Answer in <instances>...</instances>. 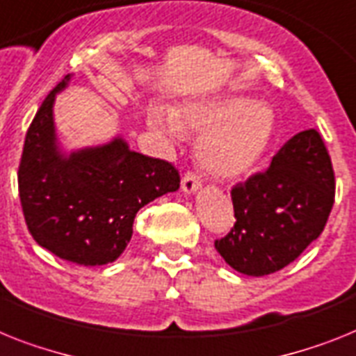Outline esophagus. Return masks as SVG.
I'll return each instance as SVG.
<instances>
[{"instance_id": "obj_1", "label": "esophagus", "mask_w": 356, "mask_h": 356, "mask_svg": "<svg viewBox=\"0 0 356 356\" xmlns=\"http://www.w3.org/2000/svg\"><path fill=\"white\" fill-rule=\"evenodd\" d=\"M200 185H202V181H200V176H196L195 172H191V171L185 172L184 178H181V189H184V193H187V195L195 193Z\"/></svg>"}]
</instances>
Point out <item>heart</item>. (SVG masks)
I'll return each mask as SVG.
<instances>
[{
  "instance_id": "1",
  "label": "heart",
  "mask_w": 356,
  "mask_h": 356,
  "mask_svg": "<svg viewBox=\"0 0 356 356\" xmlns=\"http://www.w3.org/2000/svg\"><path fill=\"white\" fill-rule=\"evenodd\" d=\"M151 123L169 134L202 131V167L220 178H234L252 169L266 154L275 132V113L264 102L227 96L191 102L176 108L172 116L154 108Z\"/></svg>"
}]
</instances>
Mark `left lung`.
Segmentation results:
<instances>
[{"instance_id":"left-lung-1","label":"left lung","mask_w":356,"mask_h":356,"mask_svg":"<svg viewBox=\"0 0 356 356\" xmlns=\"http://www.w3.org/2000/svg\"><path fill=\"white\" fill-rule=\"evenodd\" d=\"M234 227L214 242L229 266L249 277L271 275L300 257L324 231L334 204V172L315 129L291 138L231 191Z\"/></svg>"}]
</instances>
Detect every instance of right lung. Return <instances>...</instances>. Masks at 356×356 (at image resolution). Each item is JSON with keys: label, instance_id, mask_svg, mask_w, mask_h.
Wrapping results in <instances>:
<instances>
[{"label": "right lung", "instance_id": "right-lung-1", "mask_svg": "<svg viewBox=\"0 0 356 356\" xmlns=\"http://www.w3.org/2000/svg\"><path fill=\"white\" fill-rule=\"evenodd\" d=\"M49 92L23 145L17 189L25 224L41 248L79 266H104L125 251L143 205L180 187L172 163L131 151L122 138L65 156L56 142Z\"/></svg>", "mask_w": 356, "mask_h": 356}]
</instances>
